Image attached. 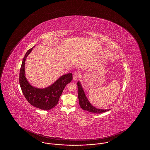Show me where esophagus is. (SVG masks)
Wrapping results in <instances>:
<instances>
[{"instance_id": "1", "label": "esophagus", "mask_w": 150, "mask_h": 150, "mask_svg": "<svg viewBox=\"0 0 150 150\" xmlns=\"http://www.w3.org/2000/svg\"><path fill=\"white\" fill-rule=\"evenodd\" d=\"M79 76V73L78 72H74V76H73V79H74V81H76Z\"/></svg>"}]
</instances>
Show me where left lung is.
<instances>
[{
	"instance_id": "left-lung-1",
	"label": "left lung",
	"mask_w": 150,
	"mask_h": 150,
	"mask_svg": "<svg viewBox=\"0 0 150 150\" xmlns=\"http://www.w3.org/2000/svg\"><path fill=\"white\" fill-rule=\"evenodd\" d=\"M77 85L78 88V99H79L80 106L83 110L93 112V113H96V114H100L104 112H107L110 110V109H99L93 107L87 99L84 91L82 88L81 85L80 84L79 81L77 83Z\"/></svg>"
}]
</instances>
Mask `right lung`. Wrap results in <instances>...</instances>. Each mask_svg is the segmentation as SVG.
Segmentation results:
<instances>
[{"label": "right lung", "mask_w": 150, "mask_h": 150, "mask_svg": "<svg viewBox=\"0 0 150 150\" xmlns=\"http://www.w3.org/2000/svg\"><path fill=\"white\" fill-rule=\"evenodd\" d=\"M33 48L27 51L23 59L20 70V85L23 96L31 105L40 109L48 110L54 108L57 105L65 87L73 79L72 74H64L51 86L45 88L40 89L31 86L25 75V64L26 58Z\"/></svg>", "instance_id": "obj_1"}]
</instances>
